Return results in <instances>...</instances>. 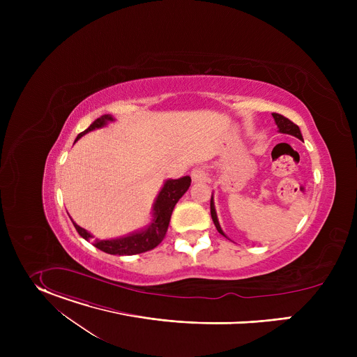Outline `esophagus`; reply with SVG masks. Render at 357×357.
Masks as SVG:
<instances>
[{"instance_id": "esophagus-1", "label": "esophagus", "mask_w": 357, "mask_h": 357, "mask_svg": "<svg viewBox=\"0 0 357 357\" xmlns=\"http://www.w3.org/2000/svg\"><path fill=\"white\" fill-rule=\"evenodd\" d=\"M190 176H192L193 182H208L209 181V174L205 168H195L190 172Z\"/></svg>"}]
</instances>
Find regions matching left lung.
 Instances as JSON below:
<instances>
[{
	"mask_svg": "<svg viewBox=\"0 0 357 357\" xmlns=\"http://www.w3.org/2000/svg\"><path fill=\"white\" fill-rule=\"evenodd\" d=\"M273 117H274V120H275V123H277V126H278V128H280L281 132L289 134V135H294V137L302 139V134H301V131H299V127H298L296 124H294L289 119H287V117H284V116H281V114H277V113H274ZM211 215H212V219H213V223H215L218 231L225 236L223 230L220 229L218 216H216V211H215V205H213V196H212V199H211Z\"/></svg>",
	"mask_w": 357,
	"mask_h": 357,
	"instance_id": "left-lung-1",
	"label": "left lung"
}]
</instances>
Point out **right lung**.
I'll use <instances>...</instances> for the list:
<instances>
[{
  "instance_id": "right-lung-1",
  "label": "right lung",
  "mask_w": 357,
  "mask_h": 357,
  "mask_svg": "<svg viewBox=\"0 0 357 357\" xmlns=\"http://www.w3.org/2000/svg\"><path fill=\"white\" fill-rule=\"evenodd\" d=\"M113 117L109 114H105L94 120L87 130L80 132L76 138V141L86 134L87 131H91L94 128H100L106 126L107 121H112ZM190 186V178L183 176L179 179H169L165 182L164 188L161 189L157 200H155V206H154V220H152L151 226L139 233L130 234L127 237L121 238H113V240H94L93 245L97 247L98 250L105 251L107 254H119V256H132V254H141L145 251H149L152 248H155L165 237L172 211L178 200L185 195V192ZM77 233L89 240L91 238V234L87 233L84 229L77 226L73 222Z\"/></svg>"
}]
</instances>
